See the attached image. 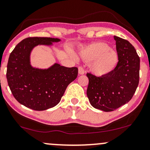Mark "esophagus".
Listing matches in <instances>:
<instances>
[{"label":"esophagus","instance_id":"esophagus-1","mask_svg":"<svg viewBox=\"0 0 150 150\" xmlns=\"http://www.w3.org/2000/svg\"><path fill=\"white\" fill-rule=\"evenodd\" d=\"M78 69H79V74H81V75L84 74H85V70H84V69H83L82 67L79 66Z\"/></svg>","mask_w":150,"mask_h":150}]
</instances>
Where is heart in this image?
<instances>
[{
  "label": "heart",
  "mask_w": 150,
  "mask_h": 150,
  "mask_svg": "<svg viewBox=\"0 0 150 150\" xmlns=\"http://www.w3.org/2000/svg\"><path fill=\"white\" fill-rule=\"evenodd\" d=\"M79 54L83 61L91 62L89 69L98 76H104L112 72L119 61L117 52L103 42H94L82 47Z\"/></svg>",
  "instance_id": "b5f03b06"
}]
</instances>
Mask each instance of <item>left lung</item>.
Wrapping results in <instances>:
<instances>
[{"label":"left lung","mask_w":150,"mask_h":150,"mask_svg":"<svg viewBox=\"0 0 150 150\" xmlns=\"http://www.w3.org/2000/svg\"><path fill=\"white\" fill-rule=\"evenodd\" d=\"M119 61L115 69L104 76L87 73V95L94 108L112 112L131 100L139 83L140 58L128 40L114 36Z\"/></svg>","instance_id":"left-lung-1"}]
</instances>
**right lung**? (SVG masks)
Masks as SVG:
<instances>
[{
	"instance_id": "right-lung-1",
	"label": "right lung",
	"mask_w": 150,
	"mask_h": 150,
	"mask_svg": "<svg viewBox=\"0 0 150 150\" xmlns=\"http://www.w3.org/2000/svg\"><path fill=\"white\" fill-rule=\"evenodd\" d=\"M58 41V38L30 37L19 42L9 55L7 83L14 98L27 108L42 111L56 106L68 85L76 79L77 67L56 63L49 69H40L30 65V53L35 46Z\"/></svg>"
}]
</instances>
